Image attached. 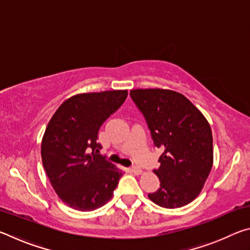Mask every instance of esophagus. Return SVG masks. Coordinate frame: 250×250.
Returning <instances> with one entry per match:
<instances>
[{
    "label": "esophagus",
    "mask_w": 250,
    "mask_h": 250,
    "mask_svg": "<svg viewBox=\"0 0 250 250\" xmlns=\"http://www.w3.org/2000/svg\"><path fill=\"white\" fill-rule=\"evenodd\" d=\"M132 172L134 173L135 175H140V174H142L143 171H142L141 168L139 167H132Z\"/></svg>",
    "instance_id": "34e87169"
}]
</instances>
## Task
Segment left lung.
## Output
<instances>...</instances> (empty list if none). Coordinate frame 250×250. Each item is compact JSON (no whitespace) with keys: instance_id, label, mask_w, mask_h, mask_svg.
<instances>
[{"instance_id":"left-lung-1","label":"left lung","mask_w":250,"mask_h":250,"mask_svg":"<svg viewBox=\"0 0 250 250\" xmlns=\"http://www.w3.org/2000/svg\"><path fill=\"white\" fill-rule=\"evenodd\" d=\"M154 146L163 150L158 170L160 188L149 198L166 208L188 205L200 195L213 167V135L204 115L174 90L132 89Z\"/></svg>"}]
</instances>
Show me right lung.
Here are the masks:
<instances>
[{
  "label": "right lung",
  "instance_id": "right-lung-1",
  "mask_svg": "<svg viewBox=\"0 0 250 250\" xmlns=\"http://www.w3.org/2000/svg\"><path fill=\"white\" fill-rule=\"evenodd\" d=\"M128 90L84 92L65 100L42 139V161L50 184L66 205L95 210L112 198L121 168L98 154L101 125L124 104Z\"/></svg>",
  "mask_w": 250,
  "mask_h": 250
}]
</instances>
